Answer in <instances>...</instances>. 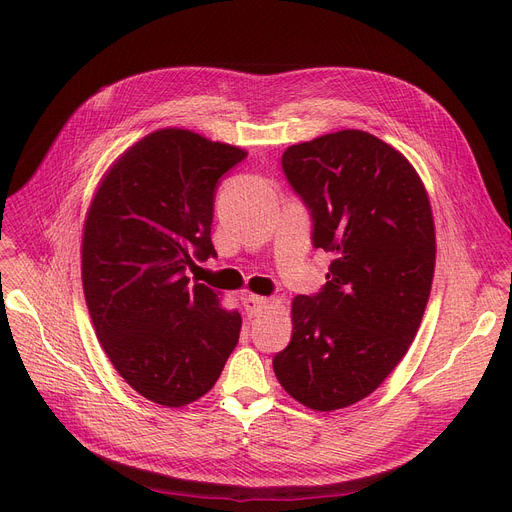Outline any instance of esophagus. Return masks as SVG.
<instances>
[{"label": "esophagus", "instance_id": "1", "mask_svg": "<svg viewBox=\"0 0 512 512\" xmlns=\"http://www.w3.org/2000/svg\"><path fill=\"white\" fill-rule=\"evenodd\" d=\"M272 301L265 299V297H257V294H249V297L242 299V307H245V315L249 319L253 317H259L261 313H265L267 309H270Z\"/></svg>", "mask_w": 512, "mask_h": 512}]
</instances>
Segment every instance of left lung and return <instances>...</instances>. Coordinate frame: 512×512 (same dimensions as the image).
Segmentation results:
<instances>
[{
	"label": "left lung",
	"mask_w": 512,
	"mask_h": 512,
	"mask_svg": "<svg viewBox=\"0 0 512 512\" xmlns=\"http://www.w3.org/2000/svg\"><path fill=\"white\" fill-rule=\"evenodd\" d=\"M282 168L334 255L326 286L292 299V338L274 357L282 388L330 413L378 390L407 355L432 292L436 226L411 161L357 128L290 145Z\"/></svg>",
	"instance_id": "1"
}]
</instances>
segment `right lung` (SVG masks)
Here are the masks:
<instances>
[{
    "label": "right lung",
    "instance_id": "right-lung-1",
    "mask_svg": "<svg viewBox=\"0 0 512 512\" xmlns=\"http://www.w3.org/2000/svg\"><path fill=\"white\" fill-rule=\"evenodd\" d=\"M245 157L193 130H153L107 168L87 211L80 274L95 334L124 382L166 409L207 394L238 344L240 313L186 267L215 257V184Z\"/></svg>",
    "mask_w": 512,
    "mask_h": 512
}]
</instances>
